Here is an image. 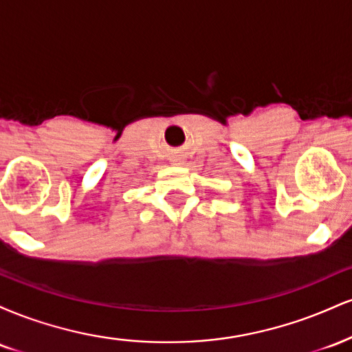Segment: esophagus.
Instances as JSON below:
<instances>
[{
    "mask_svg": "<svg viewBox=\"0 0 352 352\" xmlns=\"http://www.w3.org/2000/svg\"><path fill=\"white\" fill-rule=\"evenodd\" d=\"M182 162H184V159H182V157H179V155H175L172 159V164H175V165H180Z\"/></svg>",
    "mask_w": 352,
    "mask_h": 352,
    "instance_id": "esophagus-1",
    "label": "esophagus"
}]
</instances>
